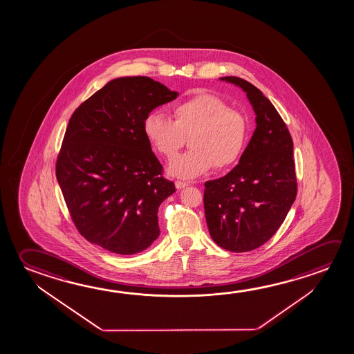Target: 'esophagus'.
<instances>
[{
	"label": "esophagus",
	"instance_id": "1",
	"mask_svg": "<svg viewBox=\"0 0 354 354\" xmlns=\"http://www.w3.org/2000/svg\"><path fill=\"white\" fill-rule=\"evenodd\" d=\"M186 186H189V183H185V181H179V180H176L175 181V187L180 190V189H184Z\"/></svg>",
	"mask_w": 354,
	"mask_h": 354
}]
</instances>
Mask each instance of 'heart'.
Masks as SVG:
<instances>
[{
  "label": "heart",
  "mask_w": 354,
  "mask_h": 354,
  "mask_svg": "<svg viewBox=\"0 0 354 354\" xmlns=\"http://www.w3.org/2000/svg\"><path fill=\"white\" fill-rule=\"evenodd\" d=\"M174 121L153 111L143 121L149 145L167 159L176 157L187 138L192 148L176 158L169 173L194 179L211 169L232 167L243 154L250 138V123L242 112L211 93H197L173 107Z\"/></svg>",
  "instance_id": "b5f03b06"
}]
</instances>
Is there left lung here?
<instances>
[{
  "instance_id": "obj_1",
  "label": "left lung",
  "mask_w": 354,
  "mask_h": 354,
  "mask_svg": "<svg viewBox=\"0 0 354 354\" xmlns=\"http://www.w3.org/2000/svg\"><path fill=\"white\" fill-rule=\"evenodd\" d=\"M221 80L247 93L257 127L237 165L220 179L205 183L203 206L214 243L242 253L268 242L295 201L292 140L278 111L259 88L237 76Z\"/></svg>"
}]
</instances>
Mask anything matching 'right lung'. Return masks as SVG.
<instances>
[{"mask_svg":"<svg viewBox=\"0 0 354 354\" xmlns=\"http://www.w3.org/2000/svg\"><path fill=\"white\" fill-rule=\"evenodd\" d=\"M147 76L118 77L84 101L69 120L55 174L77 231L116 254L147 250L158 209L175 192L143 133V121L178 97Z\"/></svg>","mask_w":354,"mask_h":354,"instance_id":"obj_1","label":"right lung"}]
</instances>
